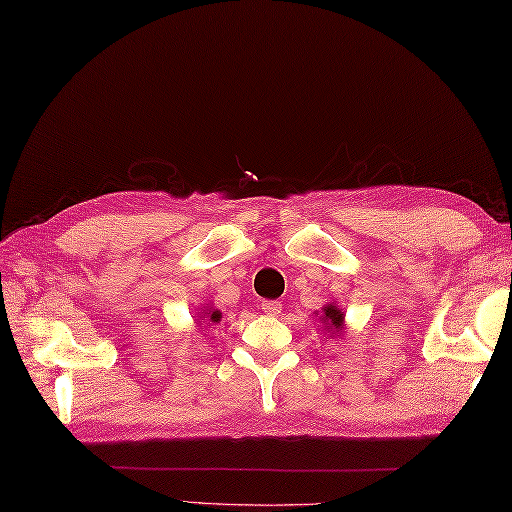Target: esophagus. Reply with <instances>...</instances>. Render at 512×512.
<instances>
[{
  "label": "esophagus",
  "mask_w": 512,
  "mask_h": 512,
  "mask_svg": "<svg viewBox=\"0 0 512 512\" xmlns=\"http://www.w3.org/2000/svg\"><path fill=\"white\" fill-rule=\"evenodd\" d=\"M262 312L268 314V317H279L281 303L279 301H262Z\"/></svg>",
  "instance_id": "34e87169"
}]
</instances>
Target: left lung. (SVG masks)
<instances>
[{"label": "left lung", "instance_id": "8db88e82", "mask_svg": "<svg viewBox=\"0 0 512 512\" xmlns=\"http://www.w3.org/2000/svg\"><path fill=\"white\" fill-rule=\"evenodd\" d=\"M314 314H319V312H314ZM319 321L323 325V332L330 334L332 339H336V336H341L345 332V312L336 306L334 301L325 303V306L321 308Z\"/></svg>", "mask_w": 512, "mask_h": 512}]
</instances>
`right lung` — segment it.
<instances>
[{
	"label": "right lung",
	"instance_id": "1",
	"mask_svg": "<svg viewBox=\"0 0 512 512\" xmlns=\"http://www.w3.org/2000/svg\"><path fill=\"white\" fill-rule=\"evenodd\" d=\"M220 321H222V312H220V310H215L213 306H209V303H206V306H202V308H200V312H198V319H195V323H198V328H200V330H204V328H211V325L220 323Z\"/></svg>",
	"mask_w": 512,
	"mask_h": 512
}]
</instances>
